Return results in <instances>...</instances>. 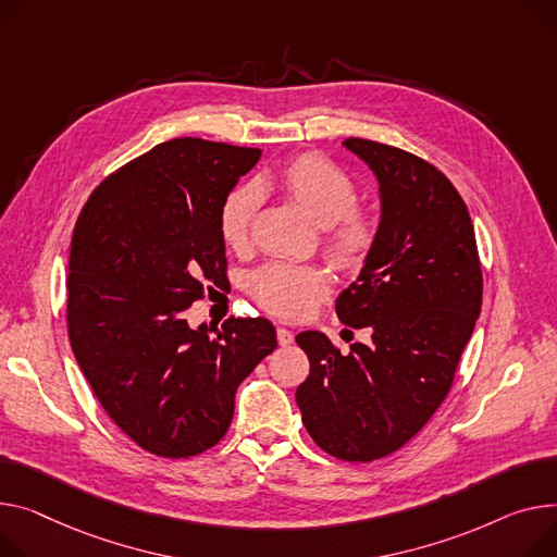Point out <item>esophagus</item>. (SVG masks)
I'll return each instance as SVG.
<instances>
[{"label": "esophagus", "mask_w": 557, "mask_h": 557, "mask_svg": "<svg viewBox=\"0 0 557 557\" xmlns=\"http://www.w3.org/2000/svg\"><path fill=\"white\" fill-rule=\"evenodd\" d=\"M277 343H280L282 347L290 345V343H293V331H288V329H284V326H277Z\"/></svg>", "instance_id": "34e87169"}]
</instances>
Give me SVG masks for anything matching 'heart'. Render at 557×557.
Wrapping results in <instances>:
<instances>
[{
	"label": "heart",
	"mask_w": 557,
	"mask_h": 557,
	"mask_svg": "<svg viewBox=\"0 0 557 557\" xmlns=\"http://www.w3.org/2000/svg\"><path fill=\"white\" fill-rule=\"evenodd\" d=\"M271 183L322 228V248L333 264L349 273L364 269L381 239V219L374 210L354 206L356 185L345 170L318 152H305L284 163ZM259 208L262 193L255 183L231 190L216 214L221 242L246 250ZM248 290L264 311L300 320L324 300L329 277L313 264L271 262L248 277Z\"/></svg>",
	"instance_id": "heart-1"
}]
</instances>
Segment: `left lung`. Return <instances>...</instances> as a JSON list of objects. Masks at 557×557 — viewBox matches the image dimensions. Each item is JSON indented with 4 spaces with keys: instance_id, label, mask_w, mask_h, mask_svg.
I'll list each match as a JSON object with an SVG mask.
<instances>
[{
    "instance_id": "1",
    "label": "left lung",
    "mask_w": 557,
    "mask_h": 557,
    "mask_svg": "<svg viewBox=\"0 0 557 557\" xmlns=\"http://www.w3.org/2000/svg\"><path fill=\"white\" fill-rule=\"evenodd\" d=\"M381 183V239L341 293L343 324L372 343L341 354L324 333L298 343L311 372L295 392L318 446L336 459H383L438 410L481 311V262L468 208L450 178L400 147L347 138Z\"/></svg>"
}]
</instances>
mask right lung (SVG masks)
<instances>
[{
  "mask_svg": "<svg viewBox=\"0 0 557 557\" xmlns=\"http://www.w3.org/2000/svg\"><path fill=\"white\" fill-rule=\"evenodd\" d=\"M257 147L172 138L111 172L83 206L66 277L69 343L102 410L143 450L195 457L224 438L239 383L275 347L264 318L190 329L228 284L216 214ZM214 330V334L209 331Z\"/></svg>",
  "mask_w": 557,
  "mask_h": 557,
  "instance_id": "1",
  "label": "right lung"
}]
</instances>
